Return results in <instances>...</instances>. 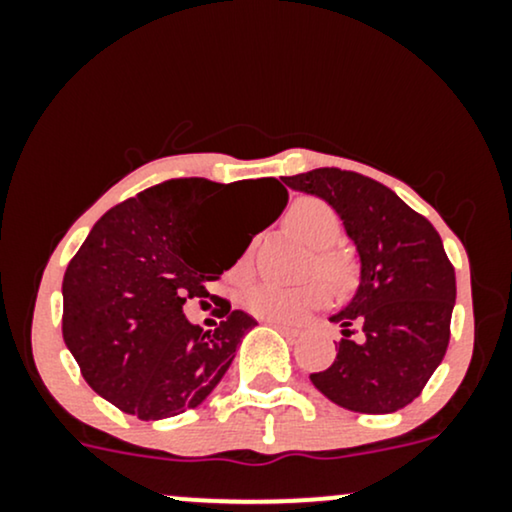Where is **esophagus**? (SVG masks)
I'll use <instances>...</instances> for the list:
<instances>
[{"mask_svg": "<svg viewBox=\"0 0 512 512\" xmlns=\"http://www.w3.org/2000/svg\"><path fill=\"white\" fill-rule=\"evenodd\" d=\"M269 325L276 327V330H279V332L289 334V337H298V334H301V330H296V327H289V325H284V322H272V320H269Z\"/></svg>", "mask_w": 512, "mask_h": 512, "instance_id": "esophagus-1", "label": "esophagus"}]
</instances>
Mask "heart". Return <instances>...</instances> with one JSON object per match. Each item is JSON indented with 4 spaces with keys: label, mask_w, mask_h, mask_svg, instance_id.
I'll return each instance as SVG.
<instances>
[{
    "label": "heart",
    "mask_w": 512,
    "mask_h": 512,
    "mask_svg": "<svg viewBox=\"0 0 512 512\" xmlns=\"http://www.w3.org/2000/svg\"><path fill=\"white\" fill-rule=\"evenodd\" d=\"M286 226L313 248V267L337 289H346L354 284L358 264L351 252L337 248L342 236V219L330 202L320 197H298L291 202L284 216ZM252 269V248H248L233 264V276L243 279ZM245 310L262 320L296 322L308 310L320 308L327 301V289L320 281H305V284H276V281H260L252 284L240 296Z\"/></svg>",
    "instance_id": "heart-1"
}]
</instances>
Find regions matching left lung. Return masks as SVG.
<instances>
[{
  "instance_id": "left-lung-1",
  "label": "left lung",
  "mask_w": 512,
  "mask_h": 512,
  "mask_svg": "<svg viewBox=\"0 0 512 512\" xmlns=\"http://www.w3.org/2000/svg\"><path fill=\"white\" fill-rule=\"evenodd\" d=\"M284 182L330 202L361 255L354 301L332 317L344 327L337 358L310 380L344 409H404L448 351L455 267L443 240L426 216L368 175L315 168Z\"/></svg>"
}]
</instances>
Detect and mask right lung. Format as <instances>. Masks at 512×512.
I'll list each match as a JSON object with an SVG mask.
<instances>
[{
  "mask_svg": "<svg viewBox=\"0 0 512 512\" xmlns=\"http://www.w3.org/2000/svg\"><path fill=\"white\" fill-rule=\"evenodd\" d=\"M269 197L260 226L286 207L276 178L245 180ZM236 182L173 178L125 199L91 228L62 281V337L93 390L142 421L195 409L219 385L240 339L257 325L219 298L221 322L204 332L182 313L231 269L252 236L221 243V214Z\"/></svg>",
  "mask_w": 512,
  "mask_h": 512,
  "instance_id": "1",
  "label": "right lung"
}]
</instances>
